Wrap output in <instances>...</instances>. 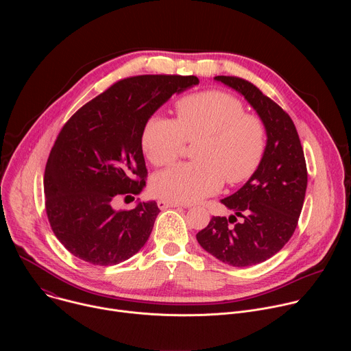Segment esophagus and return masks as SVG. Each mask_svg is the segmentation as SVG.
Listing matches in <instances>:
<instances>
[{"label":"esophagus","mask_w":351,"mask_h":351,"mask_svg":"<svg viewBox=\"0 0 351 351\" xmlns=\"http://www.w3.org/2000/svg\"><path fill=\"white\" fill-rule=\"evenodd\" d=\"M158 207L161 210H165V208H175V207H180L179 203H175V202H169V199H158Z\"/></svg>","instance_id":"1"}]
</instances>
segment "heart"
<instances>
[{"label": "heart", "mask_w": 351, "mask_h": 351, "mask_svg": "<svg viewBox=\"0 0 351 351\" xmlns=\"http://www.w3.org/2000/svg\"><path fill=\"white\" fill-rule=\"evenodd\" d=\"M240 99L221 90H207L178 99L176 121L149 118L141 132V147L156 167L173 164L187 143H195L194 162L173 167L152 182L156 195L175 203H195L223 184L248 180L260 168L267 149V128L244 112Z\"/></svg>", "instance_id": "1"}]
</instances>
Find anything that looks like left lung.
<instances>
[{
	"label": "left lung",
	"instance_id": "left-lung-1",
	"mask_svg": "<svg viewBox=\"0 0 351 351\" xmlns=\"http://www.w3.org/2000/svg\"><path fill=\"white\" fill-rule=\"evenodd\" d=\"M241 93L267 128V149L257 172L221 203L234 213L213 217L197 241L219 261L244 268L267 261L293 236L302 214L307 165L289 114L256 84L237 76H215ZM242 221L237 222V217Z\"/></svg>",
	"mask_w": 351,
	"mask_h": 351
}]
</instances>
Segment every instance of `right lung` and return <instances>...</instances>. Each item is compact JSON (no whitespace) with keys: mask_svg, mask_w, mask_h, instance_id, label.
Returning <instances> with one entry per match:
<instances>
[{"mask_svg":"<svg viewBox=\"0 0 351 351\" xmlns=\"http://www.w3.org/2000/svg\"><path fill=\"white\" fill-rule=\"evenodd\" d=\"M198 84L193 75L121 79L79 108L62 126L44 172L45 213L57 239L93 265H117L145 244L156 202L114 210L147 180L141 149L145 122L175 93Z\"/></svg>","mask_w":351,"mask_h":351,"instance_id":"1","label":"right lung"}]
</instances>
